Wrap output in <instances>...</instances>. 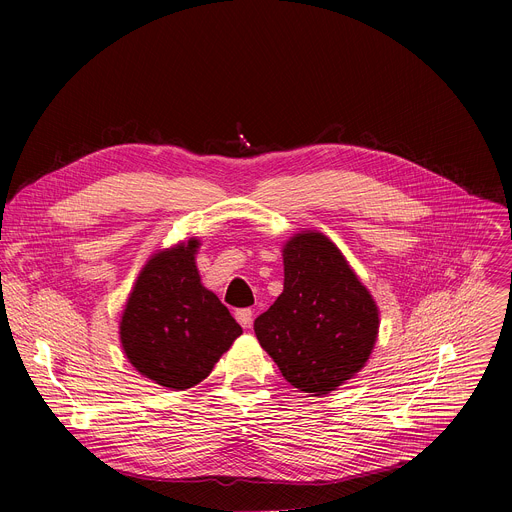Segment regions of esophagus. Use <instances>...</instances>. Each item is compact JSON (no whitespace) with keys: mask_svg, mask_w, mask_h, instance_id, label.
Instances as JSON below:
<instances>
[{"mask_svg":"<svg viewBox=\"0 0 512 512\" xmlns=\"http://www.w3.org/2000/svg\"><path fill=\"white\" fill-rule=\"evenodd\" d=\"M235 318H237V322H239L243 328H251V324H253V310H249V308L237 310V312H235Z\"/></svg>","mask_w":512,"mask_h":512,"instance_id":"obj_1","label":"esophagus"}]
</instances>
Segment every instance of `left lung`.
<instances>
[{"instance_id": "left-lung-1", "label": "left lung", "mask_w": 512, "mask_h": 512, "mask_svg": "<svg viewBox=\"0 0 512 512\" xmlns=\"http://www.w3.org/2000/svg\"><path fill=\"white\" fill-rule=\"evenodd\" d=\"M281 255L283 291L255 320V334L289 385L322 397L369 362L381 312L324 233H296Z\"/></svg>"}]
</instances>
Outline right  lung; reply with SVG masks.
Instances as JSON below:
<instances>
[{"label":"right lung","instance_id":"obj_1","mask_svg":"<svg viewBox=\"0 0 512 512\" xmlns=\"http://www.w3.org/2000/svg\"><path fill=\"white\" fill-rule=\"evenodd\" d=\"M198 249L192 237L156 251L141 267L119 320L131 367L170 391L204 381L243 334L227 306L202 285Z\"/></svg>","mask_w":512,"mask_h":512}]
</instances>
